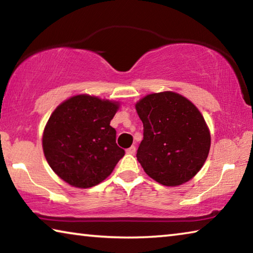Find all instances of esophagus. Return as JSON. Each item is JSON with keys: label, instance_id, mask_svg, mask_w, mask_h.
<instances>
[{"label": "esophagus", "instance_id": "34e87169", "mask_svg": "<svg viewBox=\"0 0 253 253\" xmlns=\"http://www.w3.org/2000/svg\"><path fill=\"white\" fill-rule=\"evenodd\" d=\"M126 153H127V154H130V155H132V154L136 153V147H135V146H130L129 148L126 149Z\"/></svg>", "mask_w": 253, "mask_h": 253}]
</instances>
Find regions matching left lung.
<instances>
[{
    "label": "left lung",
    "instance_id": "left-lung-1",
    "mask_svg": "<svg viewBox=\"0 0 253 253\" xmlns=\"http://www.w3.org/2000/svg\"><path fill=\"white\" fill-rule=\"evenodd\" d=\"M144 137L136 157L148 176L165 186L185 183L207 161L211 137L199 109L172 91L152 93L136 104Z\"/></svg>",
    "mask_w": 253,
    "mask_h": 253
}]
</instances>
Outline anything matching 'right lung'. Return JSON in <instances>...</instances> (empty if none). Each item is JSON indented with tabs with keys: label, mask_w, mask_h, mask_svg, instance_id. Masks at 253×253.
<instances>
[{
	"label": "right lung",
	"mask_w": 253,
	"mask_h": 253,
	"mask_svg": "<svg viewBox=\"0 0 253 253\" xmlns=\"http://www.w3.org/2000/svg\"><path fill=\"white\" fill-rule=\"evenodd\" d=\"M118 105L79 95L57 107L44 128L42 146L50 168L72 186L87 188L104 181L125 151L116 144L110 121Z\"/></svg>",
	"instance_id": "obj_1"
}]
</instances>
